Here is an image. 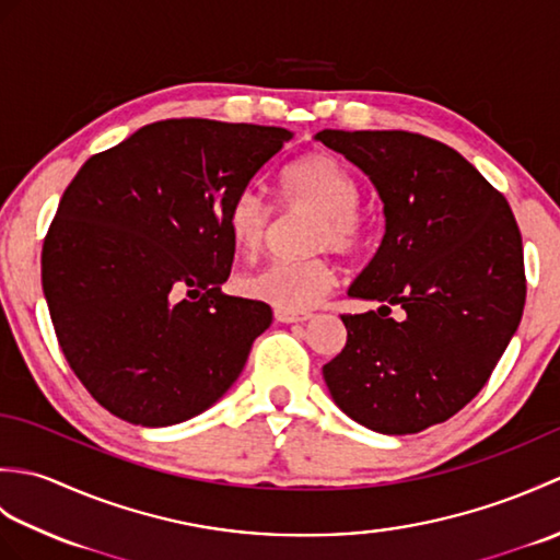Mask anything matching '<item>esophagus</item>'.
I'll use <instances>...</instances> for the list:
<instances>
[{
    "label": "esophagus",
    "mask_w": 560,
    "mask_h": 560,
    "mask_svg": "<svg viewBox=\"0 0 560 560\" xmlns=\"http://www.w3.org/2000/svg\"><path fill=\"white\" fill-rule=\"evenodd\" d=\"M273 317H277V323H283V325H301V323H307L313 315L311 313H293V311H281V307H277L273 311Z\"/></svg>",
    "instance_id": "esophagus-1"
}]
</instances>
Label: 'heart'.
<instances>
[{"label":"heart","instance_id":"obj_1","mask_svg":"<svg viewBox=\"0 0 560 560\" xmlns=\"http://www.w3.org/2000/svg\"><path fill=\"white\" fill-rule=\"evenodd\" d=\"M279 189L287 209L315 213L307 231V247H335L343 255L363 247L368 225L359 211L361 189L335 153L313 151L299 159L283 171ZM225 225L233 245L243 255L253 257L261 253L271 235V209L259 192L245 189L233 199ZM335 283V265L325 255H311L305 259H273L267 267L249 273L243 289L253 299L281 311L305 313L325 301Z\"/></svg>","mask_w":560,"mask_h":560}]
</instances>
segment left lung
<instances>
[{
  "mask_svg": "<svg viewBox=\"0 0 560 560\" xmlns=\"http://www.w3.org/2000/svg\"><path fill=\"white\" fill-rule=\"evenodd\" d=\"M315 141L368 175L385 217L383 243L349 287L383 305L341 315L347 347L323 368L329 395L375 433L425 431L479 395L517 331L527 287L515 217L440 141L401 129H323Z\"/></svg>",
  "mask_w": 560,
  "mask_h": 560,
  "instance_id": "obj_1",
  "label": "left lung"
}]
</instances>
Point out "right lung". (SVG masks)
<instances>
[{
  "instance_id": "right-lung-1",
  "label": "right lung",
  "mask_w": 560,
  "mask_h": 560,
  "mask_svg": "<svg viewBox=\"0 0 560 560\" xmlns=\"http://www.w3.org/2000/svg\"><path fill=\"white\" fill-rule=\"evenodd\" d=\"M293 132L163 120L81 165L43 245V293L69 368L101 407L144 428L217 404L271 325L221 293L233 199Z\"/></svg>"
}]
</instances>
